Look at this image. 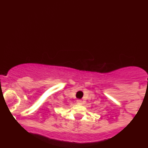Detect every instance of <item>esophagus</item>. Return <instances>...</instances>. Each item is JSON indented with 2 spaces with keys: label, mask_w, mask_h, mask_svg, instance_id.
Segmentation results:
<instances>
[{
  "label": "esophagus",
  "mask_w": 148,
  "mask_h": 148,
  "mask_svg": "<svg viewBox=\"0 0 148 148\" xmlns=\"http://www.w3.org/2000/svg\"><path fill=\"white\" fill-rule=\"evenodd\" d=\"M77 104H82V101L81 100V99H78V100L77 101Z\"/></svg>",
  "instance_id": "34e87169"
}]
</instances>
